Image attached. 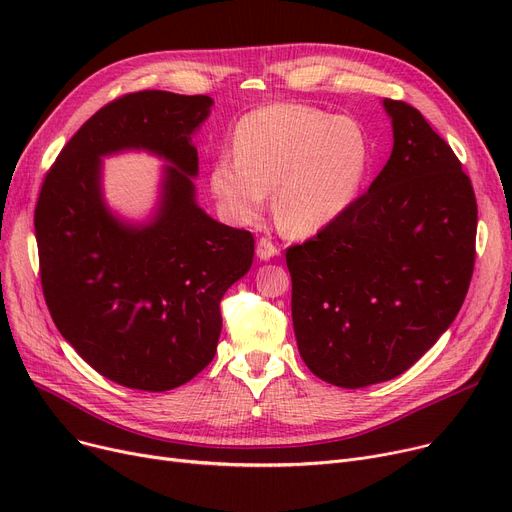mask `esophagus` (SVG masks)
<instances>
[{
	"instance_id": "obj_1",
	"label": "esophagus",
	"mask_w": 512,
	"mask_h": 512,
	"mask_svg": "<svg viewBox=\"0 0 512 512\" xmlns=\"http://www.w3.org/2000/svg\"><path fill=\"white\" fill-rule=\"evenodd\" d=\"M280 253V247L276 245V242H272V238H259L257 240V257L261 261H270L272 257H276Z\"/></svg>"
}]
</instances>
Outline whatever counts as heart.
Masks as SVG:
<instances>
[{
	"mask_svg": "<svg viewBox=\"0 0 512 512\" xmlns=\"http://www.w3.org/2000/svg\"><path fill=\"white\" fill-rule=\"evenodd\" d=\"M371 168L365 128L301 103H274L242 118L234 153L211 166V193L236 224H255L274 191L278 224L311 234L334 222L357 199Z\"/></svg>",
	"mask_w": 512,
	"mask_h": 512,
	"instance_id": "heart-1",
	"label": "heart"
}]
</instances>
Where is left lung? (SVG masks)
Instances as JSON below:
<instances>
[{"label": "left lung", "mask_w": 512, "mask_h": 512, "mask_svg": "<svg viewBox=\"0 0 512 512\" xmlns=\"http://www.w3.org/2000/svg\"><path fill=\"white\" fill-rule=\"evenodd\" d=\"M394 147L367 193L286 249L305 365L340 388L388 382L448 330L475 265L477 201L419 110L384 99Z\"/></svg>", "instance_id": "1"}]
</instances>
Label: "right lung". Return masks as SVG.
I'll return each instance as SVG.
<instances>
[{"label": "right lung", "instance_id": "add662e5", "mask_svg": "<svg viewBox=\"0 0 512 512\" xmlns=\"http://www.w3.org/2000/svg\"><path fill=\"white\" fill-rule=\"evenodd\" d=\"M207 95L128 93L103 105L60 151L35 207L41 288L53 324L103 378L166 392L193 380L218 348L224 292L251 270L255 238L195 203L193 134ZM124 148L166 156L165 191L143 227L116 221L100 157Z\"/></svg>", "mask_w": 512, "mask_h": 512}]
</instances>
